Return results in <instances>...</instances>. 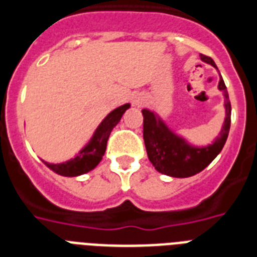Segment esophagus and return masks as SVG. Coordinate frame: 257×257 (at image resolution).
Segmentation results:
<instances>
[{
  "instance_id": "1",
  "label": "esophagus",
  "mask_w": 257,
  "mask_h": 257,
  "mask_svg": "<svg viewBox=\"0 0 257 257\" xmlns=\"http://www.w3.org/2000/svg\"><path fill=\"white\" fill-rule=\"evenodd\" d=\"M135 104H136V105H139V104H140V101H139V100H136V101H135Z\"/></svg>"
}]
</instances>
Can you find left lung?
Wrapping results in <instances>:
<instances>
[{
	"mask_svg": "<svg viewBox=\"0 0 257 257\" xmlns=\"http://www.w3.org/2000/svg\"><path fill=\"white\" fill-rule=\"evenodd\" d=\"M201 60L217 68L211 57L203 54ZM219 89L223 90L225 96V121L215 143L204 148L189 145L181 137L176 136L155 113L143 109L145 148L149 160L157 171L172 177H189L207 168L221 152L231 128V101L228 98L227 86L223 78H220Z\"/></svg>",
	"mask_w": 257,
	"mask_h": 257,
	"instance_id": "obj_1",
	"label": "left lung"
}]
</instances>
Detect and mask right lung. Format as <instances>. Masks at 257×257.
<instances>
[{
	"label": "right lung",
	"mask_w": 257,
	"mask_h": 257,
	"mask_svg": "<svg viewBox=\"0 0 257 257\" xmlns=\"http://www.w3.org/2000/svg\"><path fill=\"white\" fill-rule=\"evenodd\" d=\"M129 106H131L129 104L121 105L120 108L114 109L109 113L108 116L104 118V121L98 125V128L96 129V132L93 135L92 140L89 141V144L85 148L81 149L74 159L65 161L62 164H50V163L44 161L46 167H49L52 171H54L58 175L68 176V177L84 175L86 172L92 171L104 156L106 143H108L109 135L112 132V129L118 124V121L121 120V117Z\"/></svg>",
	"instance_id": "add662e5"
}]
</instances>
